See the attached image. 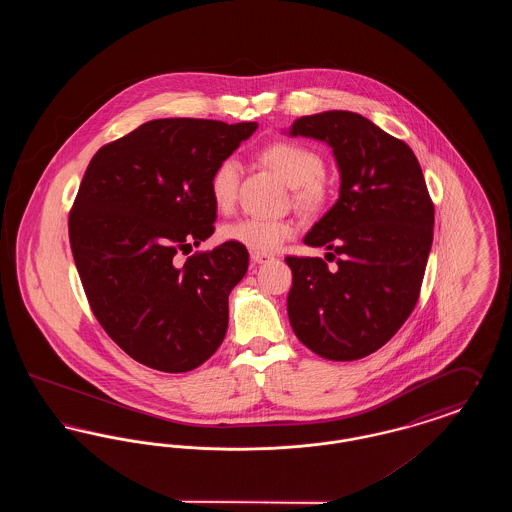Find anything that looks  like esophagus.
Masks as SVG:
<instances>
[{"mask_svg":"<svg viewBox=\"0 0 512 512\" xmlns=\"http://www.w3.org/2000/svg\"><path fill=\"white\" fill-rule=\"evenodd\" d=\"M251 261L255 263V265H263V263H268V261H272V257L267 255V253H251Z\"/></svg>","mask_w":512,"mask_h":512,"instance_id":"34e87169","label":"esophagus"}]
</instances>
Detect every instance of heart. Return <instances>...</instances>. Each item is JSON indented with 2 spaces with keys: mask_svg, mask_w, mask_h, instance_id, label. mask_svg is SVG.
Returning a JSON list of instances; mask_svg holds the SVG:
<instances>
[{
  "mask_svg": "<svg viewBox=\"0 0 512 512\" xmlns=\"http://www.w3.org/2000/svg\"><path fill=\"white\" fill-rule=\"evenodd\" d=\"M263 161L295 190V201L303 207H317L324 201V161L317 151L295 142H274L263 149ZM240 163L224 159L211 176V197L219 209H228L236 201ZM295 232L290 220L245 219L228 222L220 228V240L242 245L255 253H272Z\"/></svg>",
  "mask_w": 512,
  "mask_h": 512,
  "instance_id": "heart-1",
  "label": "heart"
}]
</instances>
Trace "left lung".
Returning <instances> with one entry per match:
<instances>
[{"mask_svg": "<svg viewBox=\"0 0 512 512\" xmlns=\"http://www.w3.org/2000/svg\"><path fill=\"white\" fill-rule=\"evenodd\" d=\"M290 136L332 147L340 197L303 242L320 257H286L293 284L288 317L295 336L330 361L380 349L413 313L434 238V203L413 149L363 115L324 111L301 117Z\"/></svg>", "mask_w": 512, "mask_h": 512, "instance_id": "8db88e82", "label": "left lung"}]
</instances>
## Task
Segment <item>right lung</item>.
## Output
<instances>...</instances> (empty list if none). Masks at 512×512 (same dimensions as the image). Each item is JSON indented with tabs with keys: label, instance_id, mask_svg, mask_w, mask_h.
I'll list each match as a JSON object with an SVG mask.
<instances>
[{
	"label": "right lung",
	"instance_id": "1",
	"mask_svg": "<svg viewBox=\"0 0 512 512\" xmlns=\"http://www.w3.org/2000/svg\"><path fill=\"white\" fill-rule=\"evenodd\" d=\"M257 122L155 119L92 157L69 215L94 315L126 355L161 372L203 365L226 336L249 253L224 242L178 265L217 220L211 176Z\"/></svg>",
	"mask_w": 512,
	"mask_h": 512
}]
</instances>
